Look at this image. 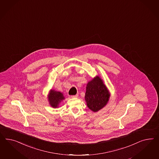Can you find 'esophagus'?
Wrapping results in <instances>:
<instances>
[{
  "label": "esophagus",
  "mask_w": 159,
  "mask_h": 159,
  "mask_svg": "<svg viewBox=\"0 0 159 159\" xmlns=\"http://www.w3.org/2000/svg\"><path fill=\"white\" fill-rule=\"evenodd\" d=\"M71 97H72V98H77V97H78V94L75 95V96H72Z\"/></svg>",
  "instance_id": "esophagus-1"
}]
</instances>
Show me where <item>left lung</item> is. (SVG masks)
<instances>
[{"label":"left lung","mask_w":159,"mask_h":159,"mask_svg":"<svg viewBox=\"0 0 159 159\" xmlns=\"http://www.w3.org/2000/svg\"><path fill=\"white\" fill-rule=\"evenodd\" d=\"M110 93L99 76L92 79L87 84L85 100L88 108L96 112L103 108L108 102Z\"/></svg>","instance_id":"obj_1"}]
</instances>
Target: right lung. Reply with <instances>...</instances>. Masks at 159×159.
I'll list each match as a JSON object with an SVG mask.
<instances>
[{"mask_svg": "<svg viewBox=\"0 0 159 159\" xmlns=\"http://www.w3.org/2000/svg\"><path fill=\"white\" fill-rule=\"evenodd\" d=\"M48 100L49 105L53 108H58L62 101L65 99L62 93L51 89L48 94Z\"/></svg>", "mask_w": 159, "mask_h": 159, "instance_id": "right-lung-1", "label": "right lung"}]
</instances>
